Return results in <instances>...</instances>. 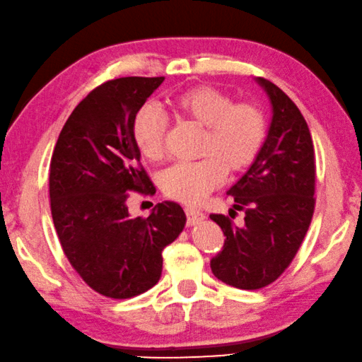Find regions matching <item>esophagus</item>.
<instances>
[{"instance_id": "obj_1", "label": "esophagus", "mask_w": 362, "mask_h": 362, "mask_svg": "<svg viewBox=\"0 0 362 362\" xmlns=\"http://www.w3.org/2000/svg\"><path fill=\"white\" fill-rule=\"evenodd\" d=\"M186 216H187V225L192 226V225H199L200 221L205 218L204 212H200L197 209H186Z\"/></svg>"}]
</instances>
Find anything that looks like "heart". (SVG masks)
I'll use <instances>...</instances> for the list:
<instances>
[{
  "label": "heart",
  "mask_w": 362,
  "mask_h": 362,
  "mask_svg": "<svg viewBox=\"0 0 362 362\" xmlns=\"http://www.w3.org/2000/svg\"><path fill=\"white\" fill-rule=\"evenodd\" d=\"M170 113L177 119L205 127L196 163H177L162 176L166 197L186 205H199L225 180L226 173L244 171L257 158L265 142V118L252 103H233L214 87L197 86L171 97ZM165 118L153 108L137 111L132 121V141L150 162L163 155Z\"/></svg>",
  "instance_id": "obj_1"
}]
</instances>
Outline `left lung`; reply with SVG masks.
<instances>
[{"label":"left lung","instance_id":"1","mask_svg":"<svg viewBox=\"0 0 362 362\" xmlns=\"http://www.w3.org/2000/svg\"><path fill=\"white\" fill-rule=\"evenodd\" d=\"M255 82L270 100V127L257 158L226 191L235 199L233 209L244 212V223L210 215L226 236L210 269L239 290H259L285 272L308 233L315 205L314 144L308 123L281 88L262 77Z\"/></svg>","mask_w":362,"mask_h":362}]
</instances>
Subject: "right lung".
I'll use <instances>...</instances> for the list:
<instances>
[{"instance_id": "obj_1", "label": "right lung", "mask_w": 362, "mask_h": 362, "mask_svg": "<svg viewBox=\"0 0 362 362\" xmlns=\"http://www.w3.org/2000/svg\"><path fill=\"white\" fill-rule=\"evenodd\" d=\"M165 77H119L88 93L59 132L49 163L52 216L66 257L92 290L127 299L157 285L162 251L186 225L180 204L132 218L129 191L155 192L132 121Z\"/></svg>"}]
</instances>
